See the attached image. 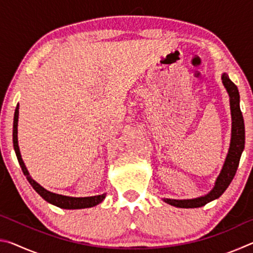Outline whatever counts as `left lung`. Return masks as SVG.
Listing matches in <instances>:
<instances>
[{
	"instance_id": "left-lung-1",
	"label": "left lung",
	"mask_w": 253,
	"mask_h": 253,
	"mask_svg": "<svg viewBox=\"0 0 253 253\" xmlns=\"http://www.w3.org/2000/svg\"><path fill=\"white\" fill-rule=\"evenodd\" d=\"M222 83L229 93L230 97V108L231 117H232V130H231V143L229 153L226 155L223 168L221 173L215 181V185L209 194L200 196L196 199L190 200H174V199H163L164 202L173 205L176 208L183 209H193L201 208L208 204L211 201L219 199L228 188L230 183L232 182L235 173H237L241 154L245 149L246 142V130H245V121L240 109V95L238 87L230 80L229 76L225 74L222 75Z\"/></svg>"
}]
</instances>
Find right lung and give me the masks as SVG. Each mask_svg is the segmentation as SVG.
<instances>
[{
	"label": "right lung",
	"instance_id": "1",
	"mask_svg": "<svg viewBox=\"0 0 253 253\" xmlns=\"http://www.w3.org/2000/svg\"><path fill=\"white\" fill-rule=\"evenodd\" d=\"M18 122H19V104L15 108L14 119H13V147L16 154V157H18L19 164L21 166V169H22L23 174L27 176L29 183L31 184V186L36 190L37 193L39 194L42 199L45 200L46 202L55 205V207L61 208V209H68V210L92 208L104 201V199L106 198V193L101 195L88 196V198H71V196L55 194V193H52V192L46 191L44 187H42L40 184H38L34 179H32L31 176H30L27 168H25L24 163L22 161V157H21V153H20V148L18 144Z\"/></svg>",
	"mask_w": 253,
	"mask_h": 253
}]
</instances>
